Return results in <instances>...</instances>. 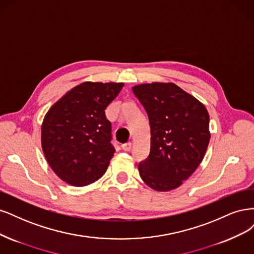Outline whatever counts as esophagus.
I'll return each instance as SVG.
<instances>
[{"label":"esophagus","instance_id":"1","mask_svg":"<svg viewBox=\"0 0 254 254\" xmlns=\"http://www.w3.org/2000/svg\"><path fill=\"white\" fill-rule=\"evenodd\" d=\"M121 148H122V150H124V151L128 152V151H130V149H132V142H127L125 144H122Z\"/></svg>","mask_w":254,"mask_h":254}]
</instances>
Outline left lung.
Returning <instances> with one entry per match:
<instances>
[{
  "instance_id": "1",
  "label": "left lung",
  "mask_w": 254,
  "mask_h": 254,
  "mask_svg": "<svg viewBox=\"0 0 254 254\" xmlns=\"http://www.w3.org/2000/svg\"><path fill=\"white\" fill-rule=\"evenodd\" d=\"M149 116L151 148L138 166L144 184L158 192L181 187L198 168L210 141L209 114L198 99L175 83L132 87Z\"/></svg>"
}]
</instances>
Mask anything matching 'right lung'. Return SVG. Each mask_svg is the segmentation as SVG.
I'll list each match as a JSON object with an SVG mask.
<instances>
[{
	"instance_id": "add662e5",
	"label": "right lung",
	"mask_w": 254,
	"mask_h": 254,
	"mask_svg": "<svg viewBox=\"0 0 254 254\" xmlns=\"http://www.w3.org/2000/svg\"><path fill=\"white\" fill-rule=\"evenodd\" d=\"M125 83L85 81L67 92L47 111L41 127V145L56 175L73 187L101 178L115 149L105 109Z\"/></svg>"
}]
</instances>
